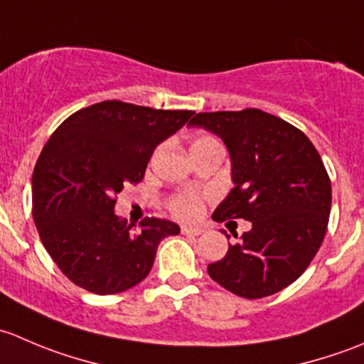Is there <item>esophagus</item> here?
I'll return each instance as SVG.
<instances>
[{
	"mask_svg": "<svg viewBox=\"0 0 364 364\" xmlns=\"http://www.w3.org/2000/svg\"><path fill=\"white\" fill-rule=\"evenodd\" d=\"M181 232L186 234V236H199V234H203L204 230L200 229V227H181Z\"/></svg>",
	"mask_w": 364,
	"mask_h": 364,
	"instance_id": "obj_1",
	"label": "esophagus"
}]
</instances>
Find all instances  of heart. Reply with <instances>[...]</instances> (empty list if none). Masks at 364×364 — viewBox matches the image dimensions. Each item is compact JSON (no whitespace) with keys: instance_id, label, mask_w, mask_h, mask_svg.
Segmentation results:
<instances>
[{"instance_id":"1","label":"heart","mask_w":364,"mask_h":364,"mask_svg":"<svg viewBox=\"0 0 364 364\" xmlns=\"http://www.w3.org/2000/svg\"><path fill=\"white\" fill-rule=\"evenodd\" d=\"M216 139L211 137V135H200L193 141L192 149L193 148H203V146H209V144H216ZM172 209L178 216L181 218H196L200 211V200L199 197L193 196V193H185V196L178 197V199L172 203Z\"/></svg>"}]
</instances>
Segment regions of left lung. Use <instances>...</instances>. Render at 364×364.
Listing matches in <instances>:
<instances>
[{
	"instance_id": "8db88e82",
	"label": "left lung",
	"mask_w": 364,
	"mask_h": 364,
	"mask_svg": "<svg viewBox=\"0 0 364 364\" xmlns=\"http://www.w3.org/2000/svg\"><path fill=\"white\" fill-rule=\"evenodd\" d=\"M188 124L213 132L230 156L234 188L213 220L252 222L209 277L247 299L280 292L310 266L328 229L331 181L321 155L303 132L259 109L199 112Z\"/></svg>"
}]
</instances>
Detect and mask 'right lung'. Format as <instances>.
<instances>
[{
    "mask_svg": "<svg viewBox=\"0 0 364 364\" xmlns=\"http://www.w3.org/2000/svg\"><path fill=\"white\" fill-rule=\"evenodd\" d=\"M193 111H161L117 100L80 109L56 128L33 171V220L65 277L95 294L144 280L156 248L179 225L146 218L134 230L114 211L116 193L144 178L155 148Z\"/></svg>",
    "mask_w": 364,
    "mask_h": 364,
    "instance_id": "right-lung-1",
    "label": "right lung"
}]
</instances>
